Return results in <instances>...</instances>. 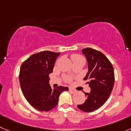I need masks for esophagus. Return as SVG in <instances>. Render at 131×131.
<instances>
[{
	"label": "esophagus",
	"instance_id": "34e87169",
	"mask_svg": "<svg viewBox=\"0 0 131 131\" xmlns=\"http://www.w3.org/2000/svg\"><path fill=\"white\" fill-rule=\"evenodd\" d=\"M69 91L70 92V93H76V91L73 90V89H71V88L69 89Z\"/></svg>",
	"mask_w": 131,
	"mask_h": 131
}]
</instances>
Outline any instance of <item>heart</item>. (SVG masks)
Returning <instances> with one entry per match:
<instances>
[{
    "label": "heart",
    "mask_w": 131,
    "mask_h": 131,
    "mask_svg": "<svg viewBox=\"0 0 131 131\" xmlns=\"http://www.w3.org/2000/svg\"><path fill=\"white\" fill-rule=\"evenodd\" d=\"M71 58H72V60H73V62H74V61H77V60H84L85 61L84 58H83L82 56L79 55V54H73V55L71 57ZM66 80L68 81H69V80H71V78H69V77H66Z\"/></svg>",
    "instance_id": "heart-1"
}]
</instances>
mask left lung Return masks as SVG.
<instances>
[{"label": "left lung", "mask_w": 131, "mask_h": 131, "mask_svg": "<svg viewBox=\"0 0 131 131\" xmlns=\"http://www.w3.org/2000/svg\"><path fill=\"white\" fill-rule=\"evenodd\" d=\"M88 64V72L83 80L91 88L89 93H85L87 99L77 107L84 112L97 110L109 98L114 83V69L110 61L100 51L92 48L82 50Z\"/></svg>", "instance_id": "1"}]
</instances>
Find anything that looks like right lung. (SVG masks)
Instances as JSON below:
<instances>
[{
    "instance_id": "obj_1",
    "label": "right lung",
    "mask_w": 131,
    "mask_h": 131,
    "mask_svg": "<svg viewBox=\"0 0 131 131\" xmlns=\"http://www.w3.org/2000/svg\"><path fill=\"white\" fill-rule=\"evenodd\" d=\"M60 53L46 51L29 57L21 65L19 74L24 96L32 107L40 111H49L58 104L60 94L68 87L52 89L49 74L53 72L55 61Z\"/></svg>"
}]
</instances>
